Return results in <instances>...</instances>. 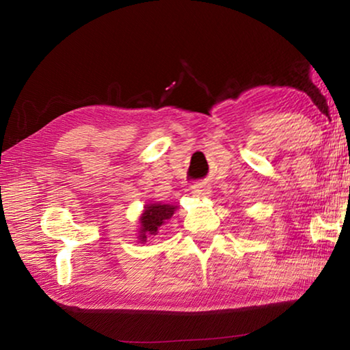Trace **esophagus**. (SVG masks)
<instances>
[{
  "label": "esophagus",
  "instance_id": "esophagus-1",
  "mask_svg": "<svg viewBox=\"0 0 350 350\" xmlns=\"http://www.w3.org/2000/svg\"><path fill=\"white\" fill-rule=\"evenodd\" d=\"M193 194L194 196H199V198H205L210 194V188L205 185V183H196V185H193Z\"/></svg>",
  "mask_w": 350,
  "mask_h": 350
}]
</instances>
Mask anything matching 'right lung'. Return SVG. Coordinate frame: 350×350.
Listing matches in <instances>:
<instances>
[{
  "label": "right lung",
  "instance_id": "right-lung-1",
  "mask_svg": "<svg viewBox=\"0 0 350 350\" xmlns=\"http://www.w3.org/2000/svg\"><path fill=\"white\" fill-rule=\"evenodd\" d=\"M174 211L176 206L173 205H148L145 213L140 217V241L145 242L148 234H157L159 227H162V225L174 215Z\"/></svg>",
  "mask_w": 350,
  "mask_h": 350
}]
</instances>
